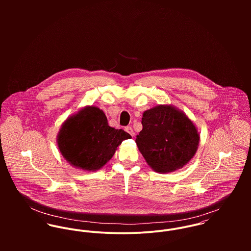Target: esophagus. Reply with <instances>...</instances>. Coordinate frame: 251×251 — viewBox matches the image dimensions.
Segmentation results:
<instances>
[{
  "label": "esophagus",
  "instance_id": "1",
  "mask_svg": "<svg viewBox=\"0 0 251 251\" xmlns=\"http://www.w3.org/2000/svg\"><path fill=\"white\" fill-rule=\"evenodd\" d=\"M125 130H126V132H127V133H129V134H130V135H131V136H132V137H133V136H134V134H135V133H134V131H133V129H132V127H131V126H126V129H125Z\"/></svg>",
  "mask_w": 251,
  "mask_h": 251
}]
</instances>
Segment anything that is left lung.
<instances>
[{"instance_id":"8db88e82","label":"left lung","mask_w":251,"mask_h":251,"mask_svg":"<svg viewBox=\"0 0 251 251\" xmlns=\"http://www.w3.org/2000/svg\"><path fill=\"white\" fill-rule=\"evenodd\" d=\"M143 128L135 142L138 150L155 172H174L195 155L200 134L185 113L171 104H159L146 110Z\"/></svg>"}]
</instances>
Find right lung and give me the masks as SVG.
I'll use <instances>...</instances> for the list:
<instances>
[{
  "label": "right lung",
  "instance_id": "right-lung-1",
  "mask_svg": "<svg viewBox=\"0 0 251 251\" xmlns=\"http://www.w3.org/2000/svg\"><path fill=\"white\" fill-rule=\"evenodd\" d=\"M131 136L108 125L104 112L85 106L70 116L61 126L57 145L64 158L75 168L94 172L112 158L117 148Z\"/></svg>",
  "mask_w": 251,
  "mask_h": 251
}]
</instances>
